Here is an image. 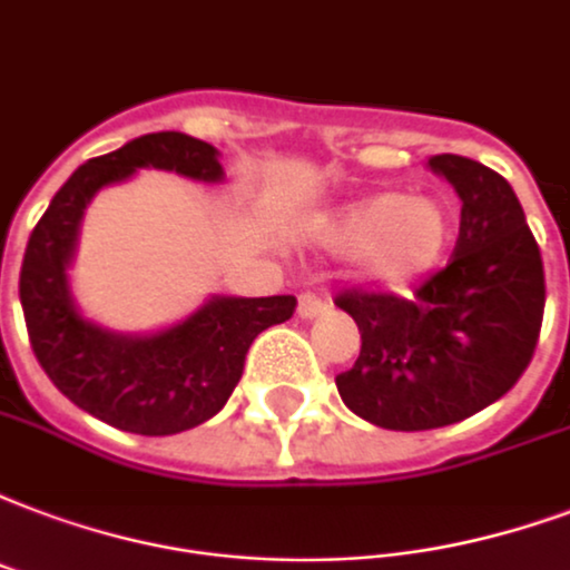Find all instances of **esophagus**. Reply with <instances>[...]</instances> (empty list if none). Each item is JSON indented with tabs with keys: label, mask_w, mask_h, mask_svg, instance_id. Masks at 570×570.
<instances>
[{
	"label": "esophagus",
	"mask_w": 570,
	"mask_h": 570,
	"mask_svg": "<svg viewBox=\"0 0 570 570\" xmlns=\"http://www.w3.org/2000/svg\"><path fill=\"white\" fill-rule=\"evenodd\" d=\"M321 312H327V301L324 297L312 294V291L301 294V301H297V315L301 318H318Z\"/></svg>",
	"instance_id": "obj_1"
}]
</instances>
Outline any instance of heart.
<instances>
[{
  "mask_svg": "<svg viewBox=\"0 0 570 570\" xmlns=\"http://www.w3.org/2000/svg\"><path fill=\"white\" fill-rule=\"evenodd\" d=\"M324 239L366 261L372 279L405 285L430 273L451 246V213L432 198L372 195L340 209Z\"/></svg>",
  "mask_w": 570,
  "mask_h": 570,
  "instance_id": "obj_1",
  "label": "heart"
}]
</instances>
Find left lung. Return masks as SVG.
<instances>
[{"instance_id":"8db88e82","label":"left lung","mask_w":570,"mask_h":570,"mask_svg":"<svg viewBox=\"0 0 570 570\" xmlns=\"http://www.w3.org/2000/svg\"><path fill=\"white\" fill-rule=\"evenodd\" d=\"M463 200L448 267L412 297L348 288L361 354L336 375L342 402L384 430H439L502 400L532 363L544 321V261L502 174L465 156L430 158Z\"/></svg>"}]
</instances>
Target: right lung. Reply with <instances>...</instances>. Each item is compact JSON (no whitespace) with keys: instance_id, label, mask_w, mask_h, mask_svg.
Segmentation results:
<instances>
[{"instance_id":"add662e5","label":"right lung","mask_w":570,"mask_h":570,"mask_svg":"<svg viewBox=\"0 0 570 570\" xmlns=\"http://www.w3.org/2000/svg\"><path fill=\"white\" fill-rule=\"evenodd\" d=\"M138 168L222 179L216 147L183 131L144 135L117 153L89 158L53 195L26 243L20 303L41 370L77 409L117 430L174 435L222 412L255 336L288 321L297 301L291 294L213 297L156 336H119L80 318L66 282L80 216L98 188Z\"/></svg>"}]
</instances>
